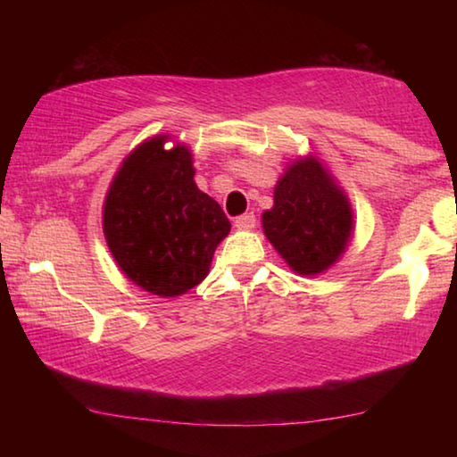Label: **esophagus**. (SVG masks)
Masks as SVG:
<instances>
[{
	"mask_svg": "<svg viewBox=\"0 0 457 457\" xmlns=\"http://www.w3.org/2000/svg\"><path fill=\"white\" fill-rule=\"evenodd\" d=\"M234 223H236L237 229H252L253 226H256V215L244 213V215H239V218H236Z\"/></svg>",
	"mask_w": 457,
	"mask_h": 457,
	"instance_id": "obj_1",
	"label": "esophagus"
}]
</instances>
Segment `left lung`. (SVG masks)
<instances>
[{"instance_id": "left-lung-1", "label": "left lung", "mask_w": 457, "mask_h": 457, "mask_svg": "<svg viewBox=\"0 0 457 457\" xmlns=\"http://www.w3.org/2000/svg\"><path fill=\"white\" fill-rule=\"evenodd\" d=\"M264 234L298 274L314 276L335 264L353 229L345 193L316 159L298 161L278 181L274 207L262 215Z\"/></svg>"}]
</instances>
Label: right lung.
<instances>
[{
  "label": "right lung",
  "instance_id": "add662e5",
  "mask_svg": "<svg viewBox=\"0 0 457 457\" xmlns=\"http://www.w3.org/2000/svg\"><path fill=\"white\" fill-rule=\"evenodd\" d=\"M154 137L129 154L108 189L103 226L119 268L143 290L179 296L210 272L229 234L218 201L193 181L187 146Z\"/></svg>",
  "mask_w": 457,
  "mask_h": 457
}]
</instances>
